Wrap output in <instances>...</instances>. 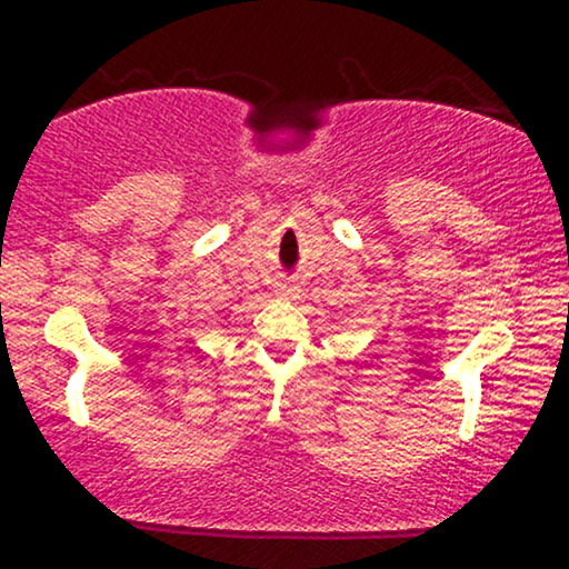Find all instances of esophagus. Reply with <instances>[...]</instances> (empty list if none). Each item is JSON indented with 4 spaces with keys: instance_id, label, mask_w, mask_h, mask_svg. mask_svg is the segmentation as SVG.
<instances>
[{
    "instance_id": "esophagus-1",
    "label": "esophagus",
    "mask_w": 569,
    "mask_h": 569,
    "mask_svg": "<svg viewBox=\"0 0 569 569\" xmlns=\"http://www.w3.org/2000/svg\"><path fill=\"white\" fill-rule=\"evenodd\" d=\"M276 291L280 293V297H293V293H297L299 289H297V286L291 283V280H283V283H278V289H276Z\"/></svg>"
}]
</instances>
